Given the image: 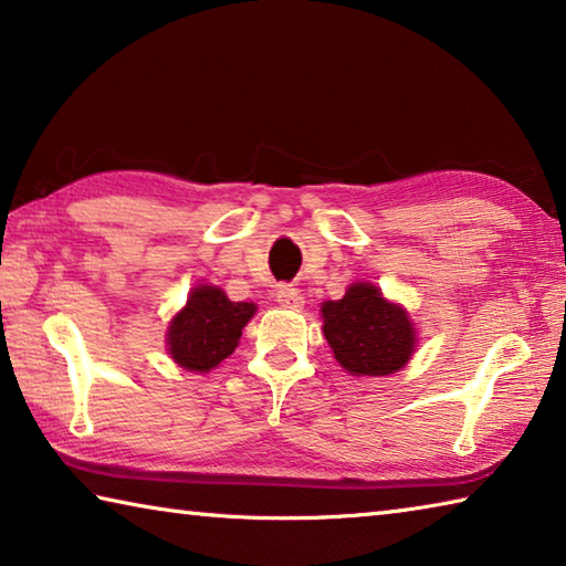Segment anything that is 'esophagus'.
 Segmentation results:
<instances>
[{
    "label": "esophagus",
    "instance_id": "obj_1",
    "mask_svg": "<svg viewBox=\"0 0 566 566\" xmlns=\"http://www.w3.org/2000/svg\"><path fill=\"white\" fill-rule=\"evenodd\" d=\"M276 302H280L282 306H292V310H296V306L304 304V296L300 294L296 286L282 284V286H276Z\"/></svg>",
    "mask_w": 566,
    "mask_h": 566
}]
</instances>
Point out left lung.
I'll return each instance as SVG.
<instances>
[{
	"label": "left lung",
	"mask_w": 566,
	"mask_h": 566,
	"mask_svg": "<svg viewBox=\"0 0 566 566\" xmlns=\"http://www.w3.org/2000/svg\"><path fill=\"white\" fill-rule=\"evenodd\" d=\"M322 319L334 359L357 377L395 375L415 352L409 314L371 284H352L342 300L324 302Z\"/></svg>",
	"instance_id": "obj_1"
}]
</instances>
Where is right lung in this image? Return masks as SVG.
Segmentation results:
<instances>
[{"label": "right lung", "mask_w": 566, "mask_h": 566, "mask_svg": "<svg viewBox=\"0 0 566 566\" xmlns=\"http://www.w3.org/2000/svg\"><path fill=\"white\" fill-rule=\"evenodd\" d=\"M252 302H229L217 286H197L187 306L169 322L167 344L179 367L209 371L234 352L244 324L254 317Z\"/></svg>", "instance_id": "1"}]
</instances>
